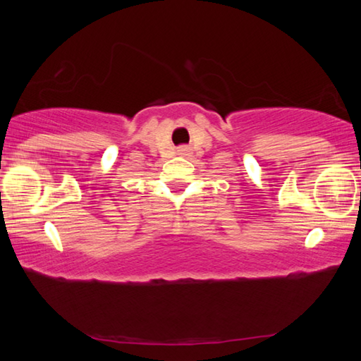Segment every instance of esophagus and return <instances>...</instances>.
<instances>
[{
    "label": "esophagus",
    "mask_w": 361,
    "mask_h": 361,
    "mask_svg": "<svg viewBox=\"0 0 361 361\" xmlns=\"http://www.w3.org/2000/svg\"><path fill=\"white\" fill-rule=\"evenodd\" d=\"M178 153H180V155H183V157H186V155H189V153H190V149L186 147V145H183V147L178 149Z\"/></svg>",
    "instance_id": "34e87169"
}]
</instances>
